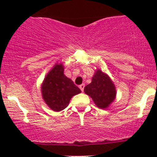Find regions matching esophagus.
<instances>
[{
  "label": "esophagus",
  "instance_id": "1",
  "mask_svg": "<svg viewBox=\"0 0 157 157\" xmlns=\"http://www.w3.org/2000/svg\"><path fill=\"white\" fill-rule=\"evenodd\" d=\"M79 87H80V90H81L82 92H83V90H84V87H85V85L84 84H81L79 86Z\"/></svg>",
  "mask_w": 157,
  "mask_h": 157
}]
</instances>
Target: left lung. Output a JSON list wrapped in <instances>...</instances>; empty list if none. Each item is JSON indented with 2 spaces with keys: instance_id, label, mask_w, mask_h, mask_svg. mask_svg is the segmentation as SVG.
<instances>
[{
  "instance_id": "8db88e82",
  "label": "left lung",
  "mask_w": 157,
  "mask_h": 157,
  "mask_svg": "<svg viewBox=\"0 0 157 157\" xmlns=\"http://www.w3.org/2000/svg\"><path fill=\"white\" fill-rule=\"evenodd\" d=\"M84 92L93 99L96 106L105 109L115 99L116 90L108 75L98 70L92 82L84 87Z\"/></svg>"
}]
</instances>
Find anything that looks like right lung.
I'll return each mask as SVG.
<instances>
[{
    "instance_id": "right-lung-1",
    "label": "right lung",
    "mask_w": 157,
    "mask_h": 157,
    "mask_svg": "<svg viewBox=\"0 0 157 157\" xmlns=\"http://www.w3.org/2000/svg\"><path fill=\"white\" fill-rule=\"evenodd\" d=\"M80 92L72 80L64 75L61 64L55 65L49 71L42 86L43 99L55 112L67 108L72 96Z\"/></svg>"
}]
</instances>
